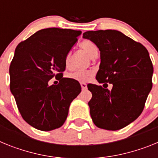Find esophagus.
Returning a JSON list of instances; mask_svg holds the SVG:
<instances>
[{
    "label": "esophagus",
    "mask_w": 158,
    "mask_h": 158,
    "mask_svg": "<svg viewBox=\"0 0 158 158\" xmlns=\"http://www.w3.org/2000/svg\"><path fill=\"white\" fill-rule=\"evenodd\" d=\"M81 89H83V90H85V89H87V85H86L85 83H84V82L81 83Z\"/></svg>",
    "instance_id": "obj_1"
}]
</instances>
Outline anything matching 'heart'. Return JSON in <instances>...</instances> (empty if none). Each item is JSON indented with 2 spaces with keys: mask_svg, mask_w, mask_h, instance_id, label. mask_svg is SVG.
Wrapping results in <instances>:
<instances>
[{
  "mask_svg": "<svg viewBox=\"0 0 158 158\" xmlns=\"http://www.w3.org/2000/svg\"><path fill=\"white\" fill-rule=\"evenodd\" d=\"M81 47L85 51L89 56L92 58L95 57L98 54V48L94 43L90 40H85L81 43ZM65 65L67 69H69L71 66V53L69 52L65 54V59H64ZM69 78L72 80L77 81L79 82H85L88 81L92 77V73L86 69H76L69 73L68 75Z\"/></svg>",
  "mask_w": 158,
  "mask_h": 158,
  "instance_id": "b5f03b06",
  "label": "heart"
}]
</instances>
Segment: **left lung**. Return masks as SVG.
<instances>
[{
    "label": "left lung",
    "mask_w": 158,
    "mask_h": 158,
    "mask_svg": "<svg viewBox=\"0 0 158 158\" xmlns=\"http://www.w3.org/2000/svg\"><path fill=\"white\" fill-rule=\"evenodd\" d=\"M83 37L100 51L96 80L113 85L111 90L88 86L93 95L89 102L92 119L101 129H122L141 115L152 89L153 67L149 53L142 43L118 31H90Z\"/></svg>",
    "instance_id": "8db88e82"
}]
</instances>
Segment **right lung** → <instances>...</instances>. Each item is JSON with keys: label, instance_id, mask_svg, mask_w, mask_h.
<instances>
[{"label": "right lung", "instance_id": "add662e5", "mask_svg": "<svg viewBox=\"0 0 158 158\" xmlns=\"http://www.w3.org/2000/svg\"><path fill=\"white\" fill-rule=\"evenodd\" d=\"M81 31L42 29L19 43L9 66L10 90L22 118L43 131L65 123L70 103L81 91L78 81L63 77L65 54L77 41ZM55 77L60 82L50 86Z\"/></svg>", "mask_w": 158, "mask_h": 158}]
</instances>
